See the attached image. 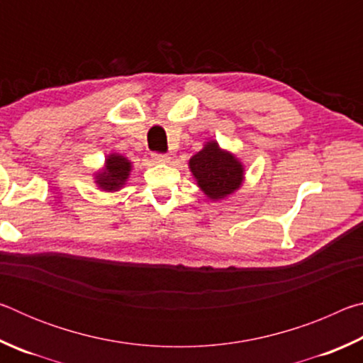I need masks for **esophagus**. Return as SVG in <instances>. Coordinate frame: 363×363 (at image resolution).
<instances>
[{"label": "esophagus", "instance_id": "1", "mask_svg": "<svg viewBox=\"0 0 363 363\" xmlns=\"http://www.w3.org/2000/svg\"><path fill=\"white\" fill-rule=\"evenodd\" d=\"M152 160L155 163H167L169 157L168 155H163V153H152Z\"/></svg>", "mask_w": 363, "mask_h": 363}]
</instances>
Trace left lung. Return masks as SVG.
Here are the masks:
<instances>
[{
	"instance_id": "left-lung-1",
	"label": "left lung",
	"mask_w": 363,
	"mask_h": 363,
	"mask_svg": "<svg viewBox=\"0 0 363 363\" xmlns=\"http://www.w3.org/2000/svg\"><path fill=\"white\" fill-rule=\"evenodd\" d=\"M196 186L211 201L237 192L245 181V167L235 153L223 149L218 140H206L203 149L189 160Z\"/></svg>"
}]
</instances>
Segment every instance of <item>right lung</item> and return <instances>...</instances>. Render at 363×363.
Here are the masks:
<instances>
[{
    "label": "right lung",
    "instance_id": "obj_1",
    "mask_svg": "<svg viewBox=\"0 0 363 363\" xmlns=\"http://www.w3.org/2000/svg\"><path fill=\"white\" fill-rule=\"evenodd\" d=\"M133 162L121 153L112 152L106 157L104 167L99 168L93 174L94 184L102 192H118L120 189L126 186L131 176Z\"/></svg>",
    "mask_w": 363,
    "mask_h": 363
}]
</instances>
